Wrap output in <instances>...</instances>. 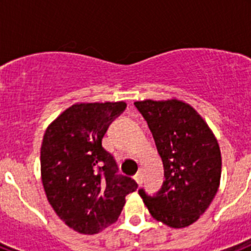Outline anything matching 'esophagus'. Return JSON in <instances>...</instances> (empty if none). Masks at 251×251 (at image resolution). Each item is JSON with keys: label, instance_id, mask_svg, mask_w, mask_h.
Returning a JSON list of instances; mask_svg holds the SVG:
<instances>
[{"label": "esophagus", "instance_id": "obj_1", "mask_svg": "<svg viewBox=\"0 0 251 251\" xmlns=\"http://www.w3.org/2000/svg\"><path fill=\"white\" fill-rule=\"evenodd\" d=\"M134 179H136V182L138 183V185H142V182H143V174H142V171H138V172L134 175Z\"/></svg>", "mask_w": 251, "mask_h": 251}]
</instances>
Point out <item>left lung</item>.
Instances as JSON below:
<instances>
[{"label":"left lung","instance_id":"obj_1","mask_svg":"<svg viewBox=\"0 0 251 251\" xmlns=\"http://www.w3.org/2000/svg\"><path fill=\"white\" fill-rule=\"evenodd\" d=\"M147 122L163 162L165 181L156 195L139 196L153 219L175 229L194 224L214 200L221 178L217 139L190 104L177 99L134 103Z\"/></svg>","mask_w":251,"mask_h":251}]
</instances>
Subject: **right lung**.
Masks as SVG:
<instances>
[{
    "label": "right lung",
    "mask_w": 251,
    "mask_h": 251,
    "mask_svg": "<svg viewBox=\"0 0 251 251\" xmlns=\"http://www.w3.org/2000/svg\"><path fill=\"white\" fill-rule=\"evenodd\" d=\"M124 101L77 103L50 124L41 145V179L51 207L75 231L98 234L118 220L126 196L138 185L118 175L101 146Z\"/></svg>",
    "instance_id": "1"
}]
</instances>
